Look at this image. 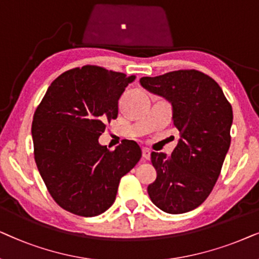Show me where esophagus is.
I'll list each match as a JSON object with an SVG mask.
<instances>
[{
  "label": "esophagus",
  "mask_w": 259,
  "mask_h": 259,
  "mask_svg": "<svg viewBox=\"0 0 259 259\" xmlns=\"http://www.w3.org/2000/svg\"><path fill=\"white\" fill-rule=\"evenodd\" d=\"M142 157L144 160H149L150 158V150L147 149V148H143L142 149Z\"/></svg>",
  "instance_id": "1"
}]
</instances>
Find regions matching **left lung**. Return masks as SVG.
<instances>
[{"mask_svg":"<svg viewBox=\"0 0 259 259\" xmlns=\"http://www.w3.org/2000/svg\"><path fill=\"white\" fill-rule=\"evenodd\" d=\"M140 82L170 103L180 132L169 157L151 153L157 177L148 186V194L165 213L189 212L207 199L218 180L231 143L232 106L218 82L196 70L143 77Z\"/></svg>","mask_w":259,"mask_h":259,"instance_id":"obj_1","label":"left lung"}]
</instances>
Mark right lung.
<instances>
[{
  "instance_id": "obj_1",
  "label": "right lung",
  "mask_w": 259,
  "mask_h": 259,
  "mask_svg": "<svg viewBox=\"0 0 259 259\" xmlns=\"http://www.w3.org/2000/svg\"><path fill=\"white\" fill-rule=\"evenodd\" d=\"M135 75L86 65L59 75L33 117L34 158L46 187L61 208L81 217L102 214L116 199L120 178L142 151L124 140L110 151L99 136L117 118L118 99Z\"/></svg>"
}]
</instances>
